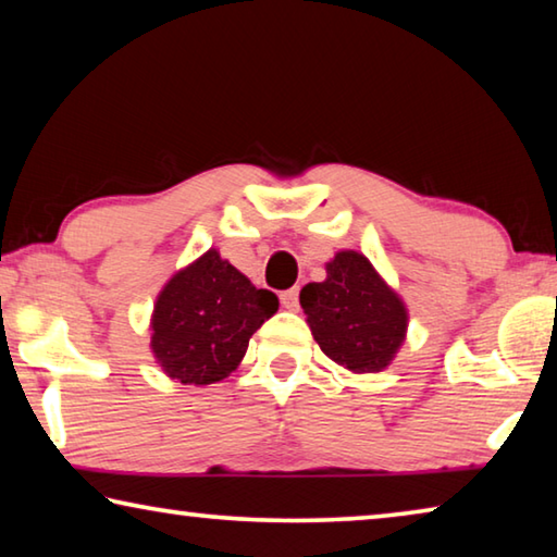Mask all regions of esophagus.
Returning <instances> with one entry per match:
<instances>
[{"label": "esophagus", "mask_w": 557, "mask_h": 557, "mask_svg": "<svg viewBox=\"0 0 557 557\" xmlns=\"http://www.w3.org/2000/svg\"><path fill=\"white\" fill-rule=\"evenodd\" d=\"M280 301H282V307L289 309V312H297V309H299V289L297 287L285 289L280 295Z\"/></svg>", "instance_id": "1"}]
</instances>
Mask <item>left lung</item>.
Here are the masks:
<instances>
[{"instance_id":"left-lung-1","label":"left lung","mask_w":557,"mask_h":557,"mask_svg":"<svg viewBox=\"0 0 557 557\" xmlns=\"http://www.w3.org/2000/svg\"><path fill=\"white\" fill-rule=\"evenodd\" d=\"M319 348L354 373H379L398 354L408 332V309L371 260L356 250L326 262V280L299 292Z\"/></svg>"}]
</instances>
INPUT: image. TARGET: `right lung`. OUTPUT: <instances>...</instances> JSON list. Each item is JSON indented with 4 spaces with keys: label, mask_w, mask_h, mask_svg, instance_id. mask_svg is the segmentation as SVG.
Listing matches in <instances>:
<instances>
[{
    "label": "right lung",
    "mask_w": 557,
    "mask_h": 557,
    "mask_svg": "<svg viewBox=\"0 0 557 557\" xmlns=\"http://www.w3.org/2000/svg\"><path fill=\"white\" fill-rule=\"evenodd\" d=\"M277 307L270 289H258L211 248L159 292L149 346L169 379L219 383L238 369L250 336Z\"/></svg>",
    "instance_id": "right-lung-1"
}]
</instances>
